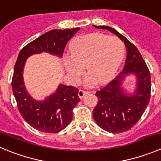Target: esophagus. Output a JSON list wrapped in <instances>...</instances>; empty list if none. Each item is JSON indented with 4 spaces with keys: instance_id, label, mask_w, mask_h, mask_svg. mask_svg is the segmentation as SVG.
I'll return each instance as SVG.
<instances>
[{
    "instance_id": "34e87169",
    "label": "esophagus",
    "mask_w": 161,
    "mask_h": 161,
    "mask_svg": "<svg viewBox=\"0 0 161 161\" xmlns=\"http://www.w3.org/2000/svg\"><path fill=\"white\" fill-rule=\"evenodd\" d=\"M88 91H82V90H79V98L82 99V97H84V95H86V94H88Z\"/></svg>"
}]
</instances>
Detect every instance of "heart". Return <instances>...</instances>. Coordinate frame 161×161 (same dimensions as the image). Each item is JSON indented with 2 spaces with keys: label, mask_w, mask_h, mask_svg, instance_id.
Returning <instances> with one entry per match:
<instances>
[{
  "label": "heart",
  "mask_w": 161,
  "mask_h": 161,
  "mask_svg": "<svg viewBox=\"0 0 161 161\" xmlns=\"http://www.w3.org/2000/svg\"><path fill=\"white\" fill-rule=\"evenodd\" d=\"M69 51L70 57L65 61L68 74L76 79L86 67L88 75L85 83L92 86L97 82L103 83L112 77L124 57L125 46L118 37L94 32L74 40Z\"/></svg>",
  "instance_id": "1"
}]
</instances>
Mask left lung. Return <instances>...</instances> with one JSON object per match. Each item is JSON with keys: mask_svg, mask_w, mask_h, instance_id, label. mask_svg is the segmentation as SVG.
<instances>
[{"mask_svg": "<svg viewBox=\"0 0 161 161\" xmlns=\"http://www.w3.org/2000/svg\"><path fill=\"white\" fill-rule=\"evenodd\" d=\"M94 27L111 31L125 45L127 55L123 70L96 92L97 104L93 110L94 121L100 128L109 133H123L133 127L148 106L151 92L150 72L137 48L124 36L109 26ZM132 76L136 83L135 91L130 93L123 83Z\"/></svg>", "mask_w": 161, "mask_h": 161, "instance_id": "left-lung-1", "label": "left lung"}]
</instances>
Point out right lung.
<instances>
[{
	"mask_svg": "<svg viewBox=\"0 0 161 161\" xmlns=\"http://www.w3.org/2000/svg\"><path fill=\"white\" fill-rule=\"evenodd\" d=\"M79 29L51 30L27 44L18 55L12 81L13 92L18 109L25 121L39 131L56 133L70 124L74 107L80 101L79 90L59 84L56 91L43 100L33 98L24 82L26 60L31 55L42 52L61 58L67 42Z\"/></svg>",
	"mask_w": 161,
	"mask_h": 161,
	"instance_id": "1",
	"label": "right lung"
}]
</instances>
